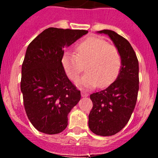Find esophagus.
I'll return each instance as SVG.
<instances>
[{"label": "esophagus", "mask_w": 158, "mask_h": 158, "mask_svg": "<svg viewBox=\"0 0 158 158\" xmlns=\"http://www.w3.org/2000/svg\"><path fill=\"white\" fill-rule=\"evenodd\" d=\"M81 96H83V97H86V96H88V93H86V92H85V91H82L81 92Z\"/></svg>", "instance_id": "1"}]
</instances>
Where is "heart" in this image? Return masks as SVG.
<instances>
[{
	"mask_svg": "<svg viewBox=\"0 0 158 158\" xmlns=\"http://www.w3.org/2000/svg\"><path fill=\"white\" fill-rule=\"evenodd\" d=\"M122 58L116 47L98 37H89L79 43L76 54L65 51L62 64L68 77L77 81L82 73L87 71L80 83L93 89L106 87L114 81L120 70Z\"/></svg>",
	"mask_w": 158,
	"mask_h": 158,
	"instance_id": "obj_1",
	"label": "heart"
}]
</instances>
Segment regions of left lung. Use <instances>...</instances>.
<instances>
[{"label": "left lung", "mask_w": 158, "mask_h": 158, "mask_svg": "<svg viewBox=\"0 0 158 158\" xmlns=\"http://www.w3.org/2000/svg\"><path fill=\"white\" fill-rule=\"evenodd\" d=\"M108 35L122 58L117 79L107 88L92 93L93 108L89 115V129L100 136H111L126 126L136 105L139 89V61L129 42L111 30Z\"/></svg>", "instance_id": "8db88e82"}]
</instances>
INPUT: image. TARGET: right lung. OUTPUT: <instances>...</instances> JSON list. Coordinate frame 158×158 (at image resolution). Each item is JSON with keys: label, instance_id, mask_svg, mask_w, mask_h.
Returning <instances> with one entry per match:
<instances>
[{"label": "right lung", "instance_id": "1", "mask_svg": "<svg viewBox=\"0 0 158 158\" xmlns=\"http://www.w3.org/2000/svg\"><path fill=\"white\" fill-rule=\"evenodd\" d=\"M88 33L85 30L49 27L28 45L22 64L20 89L27 118L36 130L61 133L81 92L67 77L62 64L64 48Z\"/></svg>", "mask_w": 158, "mask_h": 158}]
</instances>
